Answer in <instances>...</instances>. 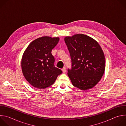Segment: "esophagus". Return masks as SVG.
<instances>
[{
	"mask_svg": "<svg viewBox=\"0 0 126 126\" xmlns=\"http://www.w3.org/2000/svg\"><path fill=\"white\" fill-rule=\"evenodd\" d=\"M62 72H63V73L66 72V67H63V69H62Z\"/></svg>",
	"mask_w": 126,
	"mask_h": 126,
	"instance_id": "1",
	"label": "esophagus"
}]
</instances>
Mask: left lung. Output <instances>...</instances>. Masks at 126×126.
Segmentation results:
<instances>
[{"label":"left lung","instance_id":"obj_1","mask_svg":"<svg viewBox=\"0 0 126 126\" xmlns=\"http://www.w3.org/2000/svg\"><path fill=\"white\" fill-rule=\"evenodd\" d=\"M64 41L69 51L72 68L68 75L73 85L81 90L94 87L101 79L105 69V58L99 44L83 34L66 36Z\"/></svg>","mask_w":126,"mask_h":126}]
</instances>
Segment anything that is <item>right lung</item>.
Listing matches in <instances>:
<instances>
[{
	"label": "right lung",
	"instance_id": "right-lung-1",
	"mask_svg": "<svg viewBox=\"0 0 126 126\" xmlns=\"http://www.w3.org/2000/svg\"><path fill=\"white\" fill-rule=\"evenodd\" d=\"M59 41V37L45 36L33 40L25 50L21 60L22 71L26 80L34 87L47 88L62 73L54 66V57L51 54Z\"/></svg>",
	"mask_w": 126,
	"mask_h": 126
}]
</instances>
